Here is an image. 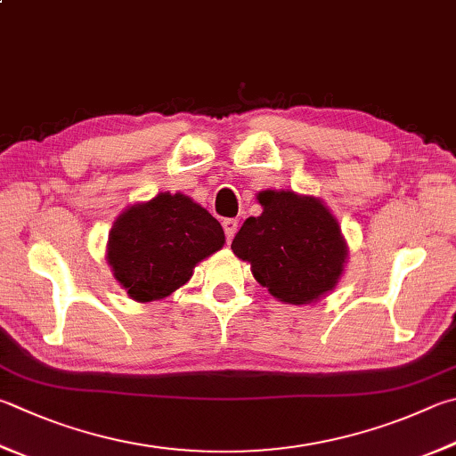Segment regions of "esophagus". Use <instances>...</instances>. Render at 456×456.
I'll return each mask as SVG.
<instances>
[{"mask_svg":"<svg viewBox=\"0 0 456 456\" xmlns=\"http://www.w3.org/2000/svg\"><path fill=\"white\" fill-rule=\"evenodd\" d=\"M237 227H239L237 219H225V221H223V229H225L227 241H231V239L235 237V233H237Z\"/></svg>","mask_w":456,"mask_h":456,"instance_id":"34e87169","label":"esophagus"}]
</instances>
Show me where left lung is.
<instances>
[{
	"label": "left lung",
	"mask_w": 456,
	"mask_h": 456,
	"mask_svg": "<svg viewBox=\"0 0 456 456\" xmlns=\"http://www.w3.org/2000/svg\"><path fill=\"white\" fill-rule=\"evenodd\" d=\"M256 201L263 213L243 223L231 249L275 299L317 303L338 285L349 259L337 217L319 197L291 189H265Z\"/></svg>",
	"instance_id": "8db88e82"
}]
</instances>
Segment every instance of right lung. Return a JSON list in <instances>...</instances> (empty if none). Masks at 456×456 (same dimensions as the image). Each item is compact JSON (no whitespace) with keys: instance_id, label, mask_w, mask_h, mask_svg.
Instances as JSON below:
<instances>
[{"instance_id":"right-lung-1","label":"right lung","mask_w":456,"mask_h":456,"mask_svg":"<svg viewBox=\"0 0 456 456\" xmlns=\"http://www.w3.org/2000/svg\"><path fill=\"white\" fill-rule=\"evenodd\" d=\"M225 245L213 215L183 193H157L113 221L105 259L134 301H161L193 277V269Z\"/></svg>"}]
</instances>
